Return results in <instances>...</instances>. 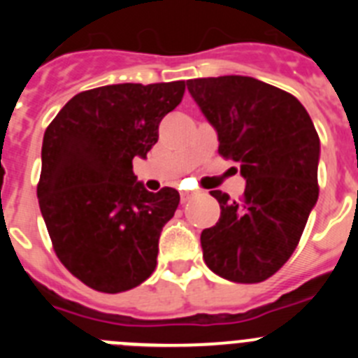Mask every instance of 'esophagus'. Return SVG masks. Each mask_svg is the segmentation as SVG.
<instances>
[{"label": "esophagus", "instance_id": "esophagus-1", "mask_svg": "<svg viewBox=\"0 0 358 358\" xmlns=\"http://www.w3.org/2000/svg\"><path fill=\"white\" fill-rule=\"evenodd\" d=\"M195 194L194 192H181V202H188L189 199H194Z\"/></svg>", "mask_w": 358, "mask_h": 358}]
</instances>
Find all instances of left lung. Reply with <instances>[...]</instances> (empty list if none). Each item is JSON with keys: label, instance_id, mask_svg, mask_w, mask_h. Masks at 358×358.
Listing matches in <instances>:
<instances>
[{"label": "left lung", "instance_id": "obj_1", "mask_svg": "<svg viewBox=\"0 0 358 358\" xmlns=\"http://www.w3.org/2000/svg\"><path fill=\"white\" fill-rule=\"evenodd\" d=\"M186 85L217 129L218 154L245 177L238 201L211 192L220 218L202 231V256L220 278L260 283L296 251L317 202V131L296 96L256 78L226 75Z\"/></svg>", "mask_w": 358, "mask_h": 358}]
</instances>
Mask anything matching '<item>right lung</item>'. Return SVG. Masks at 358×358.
Wrapping results in <instances>:
<instances>
[{"label": "right lung", "instance_id": "1", "mask_svg": "<svg viewBox=\"0 0 358 358\" xmlns=\"http://www.w3.org/2000/svg\"><path fill=\"white\" fill-rule=\"evenodd\" d=\"M185 90V80H176L82 91L44 132L37 199L53 251L98 292L134 289L156 268L161 229L179 192H147L132 159L147 157Z\"/></svg>", "mask_w": 358, "mask_h": 358}]
</instances>
